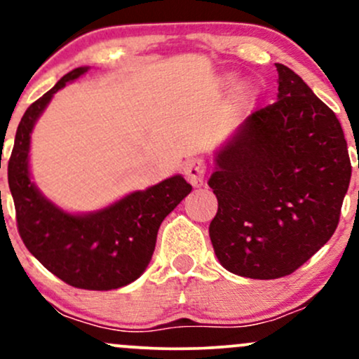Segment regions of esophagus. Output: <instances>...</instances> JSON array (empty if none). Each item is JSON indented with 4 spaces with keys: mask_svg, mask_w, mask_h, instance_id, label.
<instances>
[{
    "mask_svg": "<svg viewBox=\"0 0 359 359\" xmlns=\"http://www.w3.org/2000/svg\"><path fill=\"white\" fill-rule=\"evenodd\" d=\"M184 174L194 187H199L204 182L205 175V160L201 156H191L184 162Z\"/></svg>",
    "mask_w": 359,
    "mask_h": 359,
    "instance_id": "obj_1",
    "label": "esophagus"
}]
</instances>
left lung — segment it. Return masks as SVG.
Listing matches in <instances>:
<instances>
[{"label": "left lung", "instance_id": "8db88e82", "mask_svg": "<svg viewBox=\"0 0 359 359\" xmlns=\"http://www.w3.org/2000/svg\"><path fill=\"white\" fill-rule=\"evenodd\" d=\"M277 65V101L251 113L216 154L209 187L214 253L234 275L294 273L337 228L351 179L343 128L312 89Z\"/></svg>", "mask_w": 359, "mask_h": 359}]
</instances>
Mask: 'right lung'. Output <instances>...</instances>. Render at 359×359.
<instances>
[{
	"label": "right lung",
	"instance_id": "1",
	"mask_svg": "<svg viewBox=\"0 0 359 359\" xmlns=\"http://www.w3.org/2000/svg\"><path fill=\"white\" fill-rule=\"evenodd\" d=\"M88 69L65 74L25 111L8 162V184L20 236L45 269L72 287L113 290L135 282L145 271L160 224L189 196L192 185L182 175H174L89 214L65 212L42 196L28 167L32 130L53 94Z\"/></svg>",
	"mask_w": 359,
	"mask_h": 359
}]
</instances>
